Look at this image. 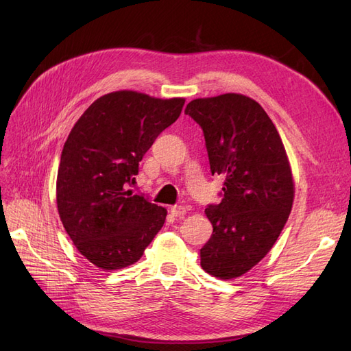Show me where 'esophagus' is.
Segmentation results:
<instances>
[{"mask_svg":"<svg viewBox=\"0 0 351 351\" xmlns=\"http://www.w3.org/2000/svg\"><path fill=\"white\" fill-rule=\"evenodd\" d=\"M169 210H171V214L177 218H183L186 215V212H187V209L184 206H178V205L171 206V209H169Z\"/></svg>","mask_w":351,"mask_h":351,"instance_id":"1","label":"esophagus"}]
</instances>
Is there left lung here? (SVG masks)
I'll list each match as a JSON object with an SVG mask.
<instances>
[{
	"label": "left lung",
	"mask_w": 351,
	"mask_h": 351,
	"mask_svg": "<svg viewBox=\"0 0 351 351\" xmlns=\"http://www.w3.org/2000/svg\"><path fill=\"white\" fill-rule=\"evenodd\" d=\"M184 114L204 130L212 176L226 178L224 199L205 209L214 231L200 265L219 280L239 278L267 256L289 219V156L268 114L246 95L197 98Z\"/></svg>",
	"instance_id": "8db88e82"
}]
</instances>
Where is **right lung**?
<instances>
[{
  "instance_id": "obj_1",
  "label": "right lung",
  "mask_w": 351,
  "mask_h": 351,
  "mask_svg": "<svg viewBox=\"0 0 351 351\" xmlns=\"http://www.w3.org/2000/svg\"><path fill=\"white\" fill-rule=\"evenodd\" d=\"M184 101L117 90L90 104L73 125L61 152L57 208L74 246L99 269L133 265L162 228L167 209L129 186Z\"/></svg>"
}]
</instances>
